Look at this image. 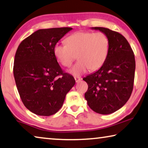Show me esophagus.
Wrapping results in <instances>:
<instances>
[{
    "label": "esophagus",
    "mask_w": 148,
    "mask_h": 148,
    "mask_svg": "<svg viewBox=\"0 0 148 148\" xmlns=\"http://www.w3.org/2000/svg\"><path fill=\"white\" fill-rule=\"evenodd\" d=\"M74 79H75V81H76V82H79V81L81 80V78H79V77H74Z\"/></svg>",
    "instance_id": "obj_1"
}]
</instances>
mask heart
Wrapping results in <instances>:
<instances>
[{
	"label": "heart",
	"instance_id": "heart-1",
	"mask_svg": "<svg viewBox=\"0 0 148 148\" xmlns=\"http://www.w3.org/2000/svg\"><path fill=\"white\" fill-rule=\"evenodd\" d=\"M65 43L56 44L53 53L64 67H70L77 56L78 61L69 70L74 76H79L89 69L94 71L100 69L109 54V38L102 32L74 33L66 39Z\"/></svg>",
	"mask_w": 148,
	"mask_h": 148
}]
</instances>
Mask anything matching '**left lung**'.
Instances as JSON below:
<instances>
[{"mask_svg":"<svg viewBox=\"0 0 148 148\" xmlns=\"http://www.w3.org/2000/svg\"><path fill=\"white\" fill-rule=\"evenodd\" d=\"M91 29L106 35L109 51L102 66L83 78L88 85L85 98L93 111L111 114L123 107L132 93L136 69L134 55L128 41L119 33L101 27Z\"/></svg>","mask_w":148,"mask_h":148,"instance_id":"8db88e82","label":"left lung"}]
</instances>
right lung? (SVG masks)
<instances>
[{
    "mask_svg": "<svg viewBox=\"0 0 148 148\" xmlns=\"http://www.w3.org/2000/svg\"><path fill=\"white\" fill-rule=\"evenodd\" d=\"M72 27L41 29L22 41L16 51L14 76L23 105L33 113L51 116L62 107L75 85L74 77L63 72L54 46Z\"/></svg>",
    "mask_w": 148,
    "mask_h": 148,
    "instance_id": "1",
    "label": "right lung"
}]
</instances>
